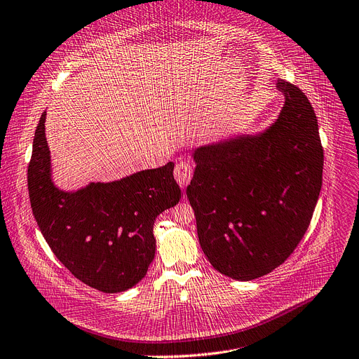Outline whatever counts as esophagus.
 Returning <instances> with one entry per match:
<instances>
[{
    "label": "esophagus",
    "mask_w": 359,
    "mask_h": 359,
    "mask_svg": "<svg viewBox=\"0 0 359 359\" xmlns=\"http://www.w3.org/2000/svg\"><path fill=\"white\" fill-rule=\"evenodd\" d=\"M193 176V163L190 160H180L175 168V177L182 187H186Z\"/></svg>",
    "instance_id": "esophagus-1"
}]
</instances>
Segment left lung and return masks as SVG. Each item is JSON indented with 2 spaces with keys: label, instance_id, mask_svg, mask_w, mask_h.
Here are the masks:
<instances>
[{
  "label": "left lung",
  "instance_id": "1",
  "mask_svg": "<svg viewBox=\"0 0 359 359\" xmlns=\"http://www.w3.org/2000/svg\"><path fill=\"white\" fill-rule=\"evenodd\" d=\"M285 104L259 136L194 151L186 189L206 257L220 273L252 280L272 272L297 249L322 187L323 149L305 93L278 80Z\"/></svg>",
  "mask_w": 359,
  "mask_h": 359
}]
</instances>
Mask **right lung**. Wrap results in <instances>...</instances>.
Wrapping results in <instances>:
<instances>
[{
    "label": "right lung",
    "instance_id": "1",
    "mask_svg": "<svg viewBox=\"0 0 359 359\" xmlns=\"http://www.w3.org/2000/svg\"><path fill=\"white\" fill-rule=\"evenodd\" d=\"M44 123L46 113L36 128L27 180L46 242L79 280L97 290L117 293L135 286L154 259L156 217L182 198L175 163L76 193L61 191L50 179Z\"/></svg>",
    "mask_w": 359,
    "mask_h": 359
}]
</instances>
